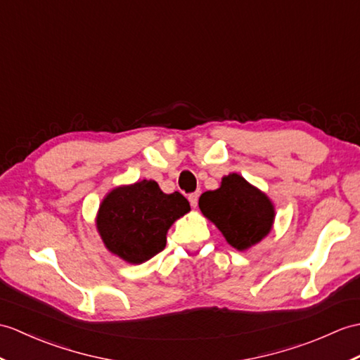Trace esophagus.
Returning a JSON list of instances; mask_svg holds the SVG:
<instances>
[{
    "label": "esophagus",
    "instance_id": "obj_1",
    "mask_svg": "<svg viewBox=\"0 0 360 360\" xmlns=\"http://www.w3.org/2000/svg\"><path fill=\"white\" fill-rule=\"evenodd\" d=\"M198 199H199V193L196 191V193H191L188 196V200H190V205L191 207H196L198 205Z\"/></svg>",
    "mask_w": 360,
    "mask_h": 360
}]
</instances>
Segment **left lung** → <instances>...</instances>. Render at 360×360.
Returning <instances> with one entry per match:
<instances>
[{
    "label": "left lung",
    "mask_w": 360,
    "mask_h": 360,
    "mask_svg": "<svg viewBox=\"0 0 360 360\" xmlns=\"http://www.w3.org/2000/svg\"><path fill=\"white\" fill-rule=\"evenodd\" d=\"M199 208L239 252L261 242L274 222V205L269 196L238 173L224 176L218 190L200 195Z\"/></svg>",
    "instance_id": "obj_1"
}]
</instances>
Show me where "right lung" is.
Returning <instances> with one entry per match:
<instances>
[{
  "label": "right lung",
  "instance_id": "right-lung-1",
  "mask_svg": "<svg viewBox=\"0 0 360 360\" xmlns=\"http://www.w3.org/2000/svg\"><path fill=\"white\" fill-rule=\"evenodd\" d=\"M190 212L179 191L165 195L155 181L113 188L96 214V229L108 252L142 264L165 248L172 224Z\"/></svg>",
  "mask_w": 360,
  "mask_h": 360
}]
</instances>
